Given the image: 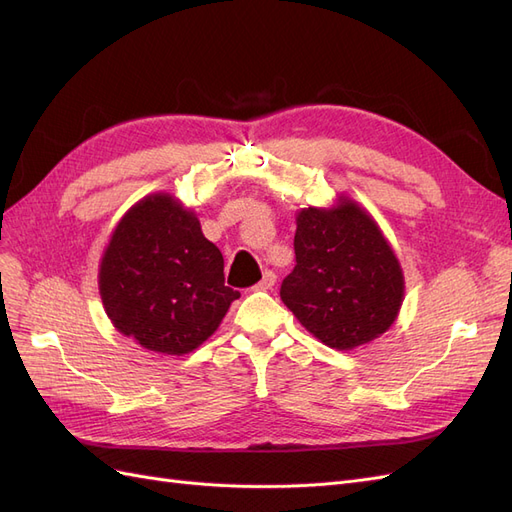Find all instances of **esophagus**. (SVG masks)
Returning a JSON list of instances; mask_svg holds the SVG:
<instances>
[{"label": "esophagus", "mask_w": 512, "mask_h": 512, "mask_svg": "<svg viewBox=\"0 0 512 512\" xmlns=\"http://www.w3.org/2000/svg\"><path fill=\"white\" fill-rule=\"evenodd\" d=\"M275 286V273L273 271H265L262 280L254 286V290H271Z\"/></svg>", "instance_id": "1"}]
</instances>
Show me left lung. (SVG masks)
<instances>
[{"instance_id":"left-lung-1","label":"left lung","mask_w":512,"mask_h":512,"mask_svg":"<svg viewBox=\"0 0 512 512\" xmlns=\"http://www.w3.org/2000/svg\"><path fill=\"white\" fill-rule=\"evenodd\" d=\"M294 254L280 297L324 346L354 350L391 329L404 303V271L367 209L348 196L301 209Z\"/></svg>"}]
</instances>
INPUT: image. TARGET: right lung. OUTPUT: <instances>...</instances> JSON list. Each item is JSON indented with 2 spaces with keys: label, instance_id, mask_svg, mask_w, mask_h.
<instances>
[{
  "label": "right lung",
  "instance_id": "right-lung-1",
  "mask_svg": "<svg viewBox=\"0 0 512 512\" xmlns=\"http://www.w3.org/2000/svg\"><path fill=\"white\" fill-rule=\"evenodd\" d=\"M98 288L113 327L160 354H188L218 331L239 292L196 213L168 192L149 194L115 226Z\"/></svg>",
  "mask_w": 512,
  "mask_h": 512
}]
</instances>
